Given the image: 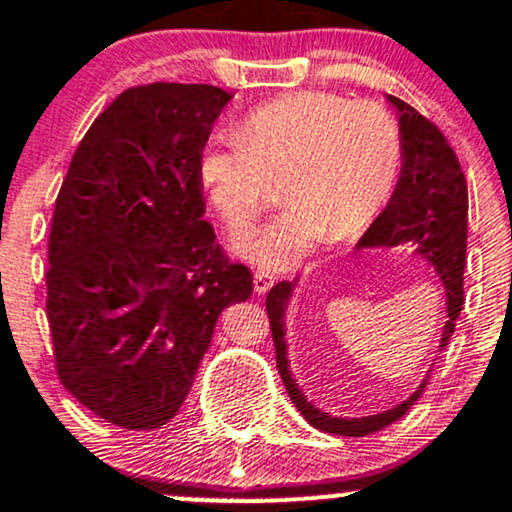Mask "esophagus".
<instances>
[{"mask_svg":"<svg viewBox=\"0 0 512 512\" xmlns=\"http://www.w3.org/2000/svg\"><path fill=\"white\" fill-rule=\"evenodd\" d=\"M275 278L270 273H266V270H256L254 273V290L256 294H266L270 287H273Z\"/></svg>","mask_w":512,"mask_h":512,"instance_id":"1","label":"esophagus"}]
</instances>
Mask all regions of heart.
Returning <instances> with one entry per match:
<instances>
[{
  "label": "heart",
  "instance_id": "obj_1",
  "mask_svg": "<svg viewBox=\"0 0 512 512\" xmlns=\"http://www.w3.org/2000/svg\"><path fill=\"white\" fill-rule=\"evenodd\" d=\"M402 165L400 126L376 102L326 90L282 95L246 114L239 134H218L203 150L210 198L232 227L268 203L285 177L287 208L232 239L239 256L266 270H290L318 244L347 237L386 206Z\"/></svg>",
  "mask_w": 512,
  "mask_h": 512
}]
</instances>
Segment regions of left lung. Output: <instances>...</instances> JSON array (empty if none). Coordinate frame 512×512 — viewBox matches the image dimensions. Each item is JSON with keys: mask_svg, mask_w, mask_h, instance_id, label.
<instances>
[{"mask_svg": "<svg viewBox=\"0 0 512 512\" xmlns=\"http://www.w3.org/2000/svg\"><path fill=\"white\" fill-rule=\"evenodd\" d=\"M386 100L395 110L402 136L400 177L388 206L376 215L354 249H407L426 263L446 297V323H443L441 342H438V352H443L453 338L455 318L460 316L462 302H465L462 273H465L467 258V182L453 148L448 146L441 131L407 102L393 95H386ZM297 285L299 278L275 285L268 292L266 309L282 383L306 422L326 434L369 436L405 417L429 386L438 357L431 362L424 381L410 398L386 412L369 414V417H340V414L323 410L314 400H309L297 378L292 376L290 347H287V311H290Z\"/></svg>", "mask_w": 512, "mask_h": 512, "instance_id": "left-lung-1", "label": "left lung"}]
</instances>
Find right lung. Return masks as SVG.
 I'll return each mask as SVG.
<instances>
[{
	"mask_svg": "<svg viewBox=\"0 0 512 512\" xmlns=\"http://www.w3.org/2000/svg\"><path fill=\"white\" fill-rule=\"evenodd\" d=\"M230 100L203 83L126 90L83 136L54 203L47 318L59 378L122 429L170 422L220 314L254 290L203 220V148Z\"/></svg>",
	"mask_w": 512,
	"mask_h": 512,
	"instance_id": "add662e5",
	"label": "right lung"
}]
</instances>
